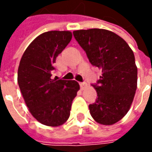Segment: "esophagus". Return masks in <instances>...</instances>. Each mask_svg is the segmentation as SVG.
<instances>
[{
	"mask_svg": "<svg viewBox=\"0 0 152 152\" xmlns=\"http://www.w3.org/2000/svg\"><path fill=\"white\" fill-rule=\"evenodd\" d=\"M80 89H86V87H87V84L85 82H83V83H80Z\"/></svg>",
	"mask_w": 152,
	"mask_h": 152,
	"instance_id": "34e87169",
	"label": "esophagus"
}]
</instances>
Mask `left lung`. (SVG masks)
<instances>
[{
  "mask_svg": "<svg viewBox=\"0 0 152 152\" xmlns=\"http://www.w3.org/2000/svg\"><path fill=\"white\" fill-rule=\"evenodd\" d=\"M73 35L90 63L102 71L100 79L93 85L98 98L89 104L90 115L99 124H115L127 114L137 89L134 52L123 38L108 30H77Z\"/></svg>",
  "mask_w": 152,
  "mask_h": 152,
  "instance_id": "obj_1",
  "label": "left lung"
}]
</instances>
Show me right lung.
<instances>
[{"label":"right lung","instance_id":"1","mask_svg":"<svg viewBox=\"0 0 152 152\" xmlns=\"http://www.w3.org/2000/svg\"><path fill=\"white\" fill-rule=\"evenodd\" d=\"M72 37L69 31L44 32L28 45L19 63L18 83L25 103L33 117L47 126L67 121L80 89L76 80L51 78L56 58Z\"/></svg>","mask_w":152,"mask_h":152}]
</instances>
